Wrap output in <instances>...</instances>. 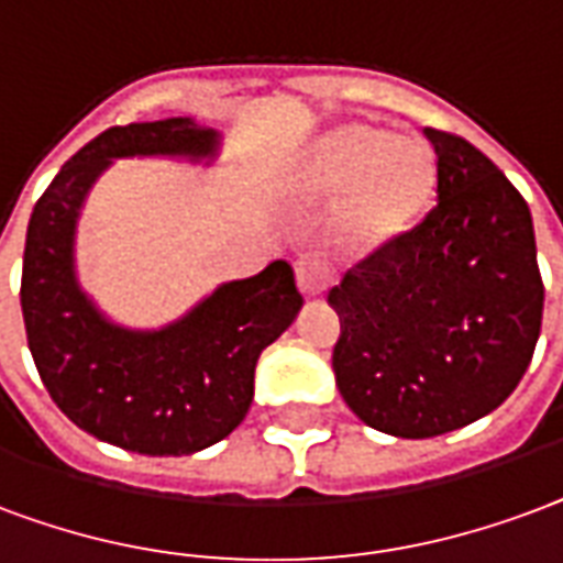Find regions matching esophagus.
<instances>
[{
	"mask_svg": "<svg viewBox=\"0 0 563 563\" xmlns=\"http://www.w3.org/2000/svg\"><path fill=\"white\" fill-rule=\"evenodd\" d=\"M295 277H298V289L307 298H319L331 283V268L316 253H307V256L295 262Z\"/></svg>",
	"mask_w": 563,
	"mask_h": 563,
	"instance_id": "1",
	"label": "esophagus"
}]
</instances>
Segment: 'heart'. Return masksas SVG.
Listing matches in <instances>:
<instances>
[{
	"instance_id": "obj_1",
	"label": "heart",
	"mask_w": 563,
	"mask_h": 563,
	"mask_svg": "<svg viewBox=\"0 0 563 563\" xmlns=\"http://www.w3.org/2000/svg\"><path fill=\"white\" fill-rule=\"evenodd\" d=\"M303 187L336 199L328 239L345 260L390 247L427 218L435 199V161L418 140H399L369 124H345L316 145Z\"/></svg>"
}]
</instances>
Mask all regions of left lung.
<instances>
[{
    "instance_id": "obj_1",
    "label": "left lung",
    "mask_w": 563,
    "mask_h": 563,
    "mask_svg": "<svg viewBox=\"0 0 563 563\" xmlns=\"http://www.w3.org/2000/svg\"><path fill=\"white\" fill-rule=\"evenodd\" d=\"M439 206L328 292L345 406L397 439L468 427L526 376L543 322L531 211L462 136L423 128Z\"/></svg>"
}]
</instances>
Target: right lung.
Returning <instances> with one entry per match:
<instances>
[{
  "mask_svg": "<svg viewBox=\"0 0 563 563\" xmlns=\"http://www.w3.org/2000/svg\"><path fill=\"white\" fill-rule=\"evenodd\" d=\"M218 152L220 133L187 115L110 128L62 166L29 220L20 303L41 382L80 430L124 451L185 456L227 439L253 402L262 349L303 303L283 260L220 283L164 328L112 322L80 286L77 223L112 161L211 164Z\"/></svg>",
  "mask_w": 563,
  "mask_h": 563,
  "instance_id": "add662e5",
  "label": "right lung"
}]
</instances>
